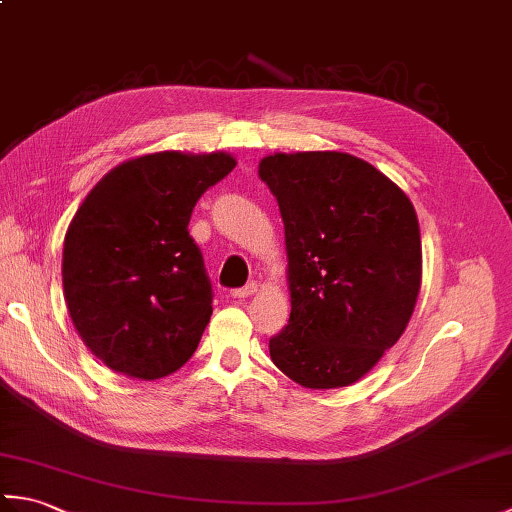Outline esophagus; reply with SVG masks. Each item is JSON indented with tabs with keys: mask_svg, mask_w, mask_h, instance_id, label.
Instances as JSON below:
<instances>
[{
	"mask_svg": "<svg viewBox=\"0 0 512 512\" xmlns=\"http://www.w3.org/2000/svg\"><path fill=\"white\" fill-rule=\"evenodd\" d=\"M255 292H257V284H255V281H250V284H246L244 288L233 290V297L235 299H246V297H253Z\"/></svg>",
	"mask_w": 512,
	"mask_h": 512,
	"instance_id": "obj_1",
	"label": "esophagus"
}]
</instances>
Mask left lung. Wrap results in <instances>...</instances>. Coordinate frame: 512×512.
I'll return each instance as SVG.
<instances>
[{
  "label": "left lung",
  "instance_id": "left-lung-1",
  "mask_svg": "<svg viewBox=\"0 0 512 512\" xmlns=\"http://www.w3.org/2000/svg\"><path fill=\"white\" fill-rule=\"evenodd\" d=\"M259 178L284 220L292 306L268 343L270 358L301 387L352 385L416 308V209L383 171L343 151H279L259 160Z\"/></svg>",
  "mask_w": 512,
  "mask_h": 512
}]
</instances>
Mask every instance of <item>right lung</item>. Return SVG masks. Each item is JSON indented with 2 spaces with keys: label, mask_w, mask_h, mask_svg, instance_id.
Returning a JSON list of instances; mask_svg holds the SVG:
<instances>
[{
  "label": "right lung",
  "mask_w": 512,
  "mask_h": 512,
  "mask_svg": "<svg viewBox=\"0 0 512 512\" xmlns=\"http://www.w3.org/2000/svg\"><path fill=\"white\" fill-rule=\"evenodd\" d=\"M226 151H156L94 184L63 239V297L88 350L116 374L165 378L211 319V281L187 226L200 195L233 171Z\"/></svg>",
  "instance_id": "right-lung-1"
}]
</instances>
